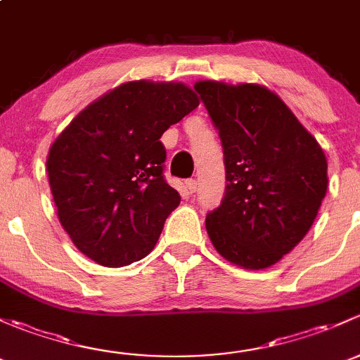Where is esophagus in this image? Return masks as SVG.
Masks as SVG:
<instances>
[{"label": "esophagus", "instance_id": "esophagus-1", "mask_svg": "<svg viewBox=\"0 0 360 360\" xmlns=\"http://www.w3.org/2000/svg\"><path fill=\"white\" fill-rule=\"evenodd\" d=\"M185 187H187V191L191 192V194H194V192L198 191V180H194V179L187 180L185 181Z\"/></svg>", "mask_w": 360, "mask_h": 360}]
</instances>
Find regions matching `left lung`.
I'll use <instances>...</instances> for the list:
<instances>
[{"label":"left lung","instance_id":"8db88e82","mask_svg":"<svg viewBox=\"0 0 360 360\" xmlns=\"http://www.w3.org/2000/svg\"><path fill=\"white\" fill-rule=\"evenodd\" d=\"M220 133L227 187L206 231L227 262L262 270L312 227L328 191V159L290 107L266 86L198 81Z\"/></svg>","mask_w":360,"mask_h":360}]
</instances>
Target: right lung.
<instances>
[{"label":"right lung","instance_id":"1","mask_svg":"<svg viewBox=\"0 0 360 360\" xmlns=\"http://www.w3.org/2000/svg\"><path fill=\"white\" fill-rule=\"evenodd\" d=\"M199 105L175 81H128L84 107L51 143L48 181L74 246L102 266L146 258L180 194L162 176L161 135Z\"/></svg>","mask_w":360,"mask_h":360}]
</instances>
